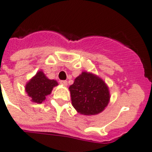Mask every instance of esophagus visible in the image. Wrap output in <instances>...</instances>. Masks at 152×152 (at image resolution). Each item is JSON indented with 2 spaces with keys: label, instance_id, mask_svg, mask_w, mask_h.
Returning <instances> with one entry per match:
<instances>
[{
  "label": "esophagus",
  "instance_id": "1",
  "mask_svg": "<svg viewBox=\"0 0 152 152\" xmlns=\"http://www.w3.org/2000/svg\"><path fill=\"white\" fill-rule=\"evenodd\" d=\"M60 84H61V85H64V86H67V81H63V80H62V81H60Z\"/></svg>",
  "mask_w": 152,
  "mask_h": 152
}]
</instances>
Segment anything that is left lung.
I'll return each mask as SVG.
<instances>
[{
  "mask_svg": "<svg viewBox=\"0 0 152 152\" xmlns=\"http://www.w3.org/2000/svg\"><path fill=\"white\" fill-rule=\"evenodd\" d=\"M71 103L82 115H96L102 112L110 99L105 83L96 75L82 72L69 87Z\"/></svg>",
  "mask_w": 152,
  "mask_h": 152,
  "instance_id": "left-lung-1",
  "label": "left lung"
}]
</instances>
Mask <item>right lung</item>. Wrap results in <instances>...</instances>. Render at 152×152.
<instances>
[{
	"mask_svg": "<svg viewBox=\"0 0 152 152\" xmlns=\"http://www.w3.org/2000/svg\"><path fill=\"white\" fill-rule=\"evenodd\" d=\"M57 85L58 82L56 81L47 78L42 71H38L27 84L25 90L28 96L31 98L32 102L41 104L50 94L53 88Z\"/></svg>",
	"mask_w": 152,
	"mask_h": 152,
	"instance_id": "obj_1",
	"label": "right lung"
}]
</instances>
